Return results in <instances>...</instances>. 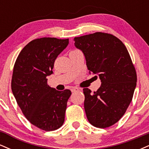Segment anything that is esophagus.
<instances>
[{"mask_svg":"<svg viewBox=\"0 0 149 149\" xmlns=\"http://www.w3.org/2000/svg\"><path fill=\"white\" fill-rule=\"evenodd\" d=\"M71 92H76L79 91L80 89L78 88H72L71 89Z\"/></svg>","mask_w":149,"mask_h":149,"instance_id":"esophagus-1","label":"esophagus"}]
</instances>
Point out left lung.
Wrapping results in <instances>:
<instances>
[{
	"label": "left lung",
	"mask_w": 149,
	"mask_h": 149,
	"mask_svg": "<svg viewBox=\"0 0 149 149\" xmlns=\"http://www.w3.org/2000/svg\"><path fill=\"white\" fill-rule=\"evenodd\" d=\"M73 40L84 54L89 71L98 75L102 83L93 93L83 89L87 118L95 127H110L125 114L136 88V73L129 52L111 34L97 32Z\"/></svg>",
	"instance_id": "obj_1"
}]
</instances>
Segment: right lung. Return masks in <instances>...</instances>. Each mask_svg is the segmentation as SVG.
I'll return each instance as SVG.
<instances>
[{
  "instance_id": "1",
  "label": "right lung",
  "mask_w": 149,
  "mask_h": 149,
  "mask_svg": "<svg viewBox=\"0 0 149 149\" xmlns=\"http://www.w3.org/2000/svg\"><path fill=\"white\" fill-rule=\"evenodd\" d=\"M69 39L41 38L22 49L13 69L11 88L26 119L45 131L57 130L64 122L71 92L58 91L47 85L57 56L69 45Z\"/></svg>"
}]
</instances>
